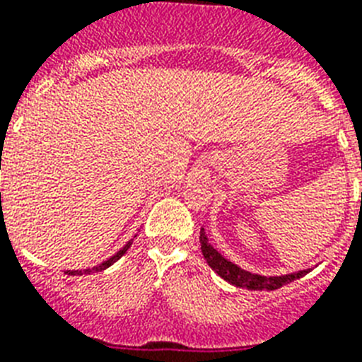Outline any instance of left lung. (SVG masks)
Returning a JSON list of instances; mask_svg holds the SVG:
<instances>
[{"instance_id": "1", "label": "left lung", "mask_w": 362, "mask_h": 362, "mask_svg": "<svg viewBox=\"0 0 362 362\" xmlns=\"http://www.w3.org/2000/svg\"><path fill=\"white\" fill-rule=\"evenodd\" d=\"M200 248H202V256L208 261V265L217 272L223 279H226L228 284L235 285V287H243V289L250 291H276L284 285L291 284L294 279L302 278L309 272V269L298 270V272H291L285 276H259L252 274L248 270H243L232 261H228L226 257L221 256L208 241L204 228H200Z\"/></svg>"}]
</instances>
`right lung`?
<instances>
[{
	"instance_id": "1",
	"label": "right lung",
	"mask_w": 362,
	"mask_h": 362,
	"mask_svg": "<svg viewBox=\"0 0 362 362\" xmlns=\"http://www.w3.org/2000/svg\"><path fill=\"white\" fill-rule=\"evenodd\" d=\"M0 169H1V165H0ZM0 197H1V195H0ZM130 245H132V241L127 243V245H124V247L121 248V250L117 252V254H114V256H112L110 259L103 261L101 265L92 267V269H86V270H68V274H71V276H81V274H88V272H101V270H105V269H108V267H110V265H114L115 261L119 259L121 256H124V254H127V250H129V248H130Z\"/></svg>"
}]
</instances>
